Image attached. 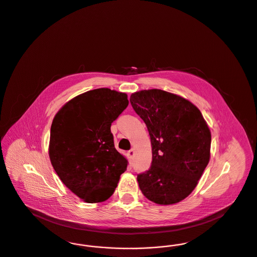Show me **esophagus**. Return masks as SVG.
I'll return each mask as SVG.
<instances>
[{
  "label": "esophagus",
  "mask_w": 257,
  "mask_h": 257,
  "mask_svg": "<svg viewBox=\"0 0 257 257\" xmlns=\"http://www.w3.org/2000/svg\"><path fill=\"white\" fill-rule=\"evenodd\" d=\"M134 155H135L134 149H131V150H129V151H128V156H129V158H130V159H133V157H134Z\"/></svg>",
  "instance_id": "34e87169"
}]
</instances>
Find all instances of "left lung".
<instances>
[{"label":"left lung","instance_id":"8db88e82","mask_svg":"<svg viewBox=\"0 0 257 257\" xmlns=\"http://www.w3.org/2000/svg\"><path fill=\"white\" fill-rule=\"evenodd\" d=\"M152 147L148 171L137 177L144 196L160 205L180 202L196 187L210 161L211 132L196 105L162 89L131 94Z\"/></svg>","mask_w":257,"mask_h":257}]
</instances>
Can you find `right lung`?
Listing matches in <instances>:
<instances>
[{
    "label": "right lung",
    "mask_w": 257,
    "mask_h": 257,
    "mask_svg": "<svg viewBox=\"0 0 257 257\" xmlns=\"http://www.w3.org/2000/svg\"><path fill=\"white\" fill-rule=\"evenodd\" d=\"M128 103L124 92L96 88L66 102L53 119L51 164L62 183L85 202L107 200L127 169L110 125Z\"/></svg>",
    "instance_id": "right-lung-1"
}]
</instances>
